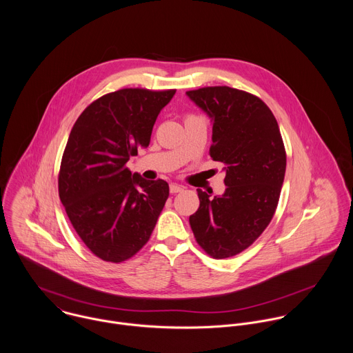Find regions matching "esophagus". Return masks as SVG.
I'll use <instances>...</instances> for the list:
<instances>
[{
  "mask_svg": "<svg viewBox=\"0 0 353 353\" xmlns=\"http://www.w3.org/2000/svg\"><path fill=\"white\" fill-rule=\"evenodd\" d=\"M182 190H183V188L179 186V185H175V183H171V185H170V193H172V194L181 193Z\"/></svg>",
  "mask_w": 353,
  "mask_h": 353,
  "instance_id": "34e87169",
  "label": "esophagus"
}]
</instances>
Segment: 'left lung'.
<instances>
[{"instance_id": "1", "label": "left lung", "mask_w": 353, "mask_h": 353, "mask_svg": "<svg viewBox=\"0 0 353 353\" xmlns=\"http://www.w3.org/2000/svg\"><path fill=\"white\" fill-rule=\"evenodd\" d=\"M210 118L214 161L224 163L225 192L197 189L200 208L189 217L196 241L213 258L248 249L263 232L277 208L287 156L269 107L245 91L206 87L186 92Z\"/></svg>"}]
</instances>
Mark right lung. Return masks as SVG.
<instances>
[{"instance_id":"right-lung-1","label":"right lung","mask_w":353,"mask_h":353,"mask_svg":"<svg viewBox=\"0 0 353 353\" xmlns=\"http://www.w3.org/2000/svg\"><path fill=\"white\" fill-rule=\"evenodd\" d=\"M175 90H119L79 117L62 156L58 192L85 246L107 262H122L151 236L168 199L163 179L147 181L125 164L147 148L157 115Z\"/></svg>"}]
</instances>
